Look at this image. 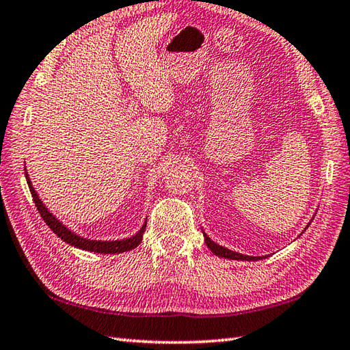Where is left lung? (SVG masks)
<instances>
[{"label": "left lung", "instance_id": "1", "mask_svg": "<svg viewBox=\"0 0 350 350\" xmlns=\"http://www.w3.org/2000/svg\"><path fill=\"white\" fill-rule=\"evenodd\" d=\"M308 226H310V222H308ZM306 230H304V232H306ZM203 236H204V242L207 245V248H209L213 252V254L218 256V257H224V258H230V260H245V262H254V260H260V258H265L266 257V256L260 257V256H245V254H241V252L232 251V250H228L226 247H221V245H218V243H215L204 232H203Z\"/></svg>", "mask_w": 350, "mask_h": 350}]
</instances>
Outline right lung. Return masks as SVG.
<instances>
[{"mask_svg":"<svg viewBox=\"0 0 350 350\" xmlns=\"http://www.w3.org/2000/svg\"><path fill=\"white\" fill-rule=\"evenodd\" d=\"M25 177H27V183L29 187V192H31L33 200L36 203L37 211H39V213H40V217L43 218L44 222H46V226L52 230V232L60 237V239H63L66 243L72 245V247L84 250V251H90V252H99V254H120V252H126V251L137 248L141 243V241H143V234L146 232L147 221H144V224L141 226V228L135 234L131 237H126V239H120V241H96V239H88V237L77 234L75 232H72L69 227H66L60 219L55 218V215H52L48 207L43 204V202L39 198V194H37L34 187H33L31 180H29L27 171H25Z\"/></svg>","mask_w":350,"mask_h":350,"instance_id":"right-lung-1","label":"right lung"}]
</instances>
